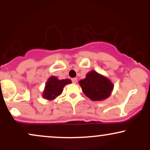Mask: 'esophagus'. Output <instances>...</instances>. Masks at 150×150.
Segmentation results:
<instances>
[{"instance_id": "34e87169", "label": "esophagus", "mask_w": 150, "mask_h": 150, "mask_svg": "<svg viewBox=\"0 0 150 150\" xmlns=\"http://www.w3.org/2000/svg\"><path fill=\"white\" fill-rule=\"evenodd\" d=\"M72 82H73L74 84H75L77 82V78H76V77H75V78H73V79H72Z\"/></svg>"}]
</instances>
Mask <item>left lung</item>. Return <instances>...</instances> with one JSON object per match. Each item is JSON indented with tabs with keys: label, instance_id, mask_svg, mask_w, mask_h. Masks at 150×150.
I'll return each mask as SVG.
<instances>
[{
	"label": "left lung",
	"instance_id": "obj_1",
	"mask_svg": "<svg viewBox=\"0 0 150 150\" xmlns=\"http://www.w3.org/2000/svg\"><path fill=\"white\" fill-rule=\"evenodd\" d=\"M84 94L92 101H103L111 96L113 84L104 75L92 70L83 80L79 81Z\"/></svg>",
	"mask_w": 150,
	"mask_h": 150
}]
</instances>
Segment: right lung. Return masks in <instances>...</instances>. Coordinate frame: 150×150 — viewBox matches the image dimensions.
Wrapping results in <instances>:
<instances>
[{"label": "right lung", "mask_w": 150, "mask_h": 150, "mask_svg": "<svg viewBox=\"0 0 150 150\" xmlns=\"http://www.w3.org/2000/svg\"><path fill=\"white\" fill-rule=\"evenodd\" d=\"M72 83L70 79L58 80L56 76H51L46 81L42 97L47 100H53L62 94L63 88L66 85Z\"/></svg>", "instance_id": "right-lung-1"}]
</instances>
